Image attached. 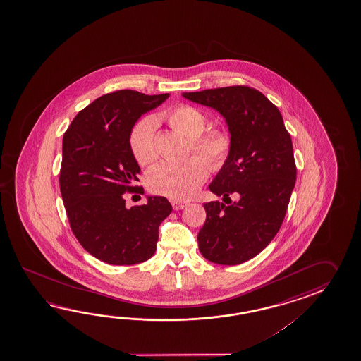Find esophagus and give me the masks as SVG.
I'll return each mask as SVG.
<instances>
[{"instance_id":"esophagus-1","label":"esophagus","mask_w":361,"mask_h":361,"mask_svg":"<svg viewBox=\"0 0 361 361\" xmlns=\"http://www.w3.org/2000/svg\"><path fill=\"white\" fill-rule=\"evenodd\" d=\"M171 205H173V209H174V210H180V209H183V207H187V205H188V202H185V201H179V200H174V201H171Z\"/></svg>"}]
</instances>
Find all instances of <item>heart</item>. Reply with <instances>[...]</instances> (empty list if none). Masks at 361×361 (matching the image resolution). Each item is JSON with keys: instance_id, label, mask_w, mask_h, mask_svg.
<instances>
[{"instance_id": "1", "label": "heart", "mask_w": 361, "mask_h": 361, "mask_svg": "<svg viewBox=\"0 0 361 361\" xmlns=\"http://www.w3.org/2000/svg\"><path fill=\"white\" fill-rule=\"evenodd\" d=\"M173 129L191 138L192 149L212 165H221L230 149V139L222 130L201 135L207 128V117L191 106H177L165 114ZM156 118L146 116L134 125L130 133V149L139 165L146 166L156 160L154 129ZM207 166L199 159L182 162H160L147 176L151 191L170 199H188L207 179Z\"/></svg>"}]
</instances>
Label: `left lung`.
I'll return each mask as SVG.
<instances>
[{
    "label": "left lung",
    "instance_id": "left-lung-1",
    "mask_svg": "<svg viewBox=\"0 0 361 361\" xmlns=\"http://www.w3.org/2000/svg\"><path fill=\"white\" fill-rule=\"evenodd\" d=\"M182 95L219 112L230 133L227 159L209 185L223 201L228 200V205L218 200L204 205L207 221L197 235L200 252L216 264L244 263L269 245L284 221L297 178L292 139L276 106L252 87Z\"/></svg>",
    "mask_w": 361,
    "mask_h": 361
}]
</instances>
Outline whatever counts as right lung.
<instances>
[{
    "label": "right lung",
    "instance_id": "add662e5",
    "mask_svg": "<svg viewBox=\"0 0 361 361\" xmlns=\"http://www.w3.org/2000/svg\"><path fill=\"white\" fill-rule=\"evenodd\" d=\"M169 94L118 90L94 100L77 114L63 137L61 199L71 228L87 253L115 266H131L156 252L160 223L173 207L162 196H147L126 207L123 193L140 168L130 149V133L140 116L159 107Z\"/></svg>",
    "mask_w": 361,
    "mask_h": 361
}]
</instances>
